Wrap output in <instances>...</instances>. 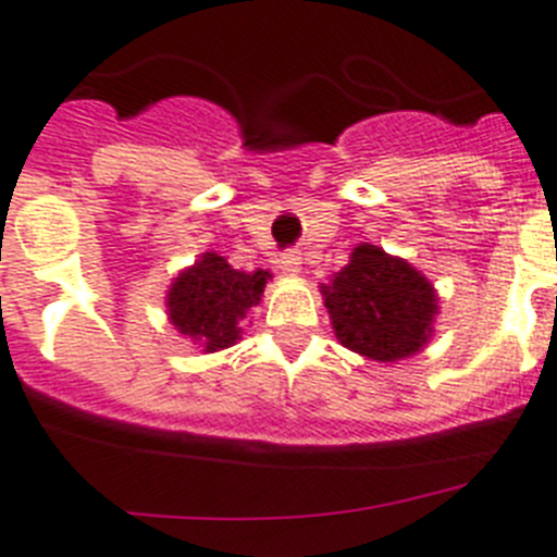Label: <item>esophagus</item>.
I'll return each instance as SVG.
<instances>
[{"instance_id": "34e87169", "label": "esophagus", "mask_w": 557, "mask_h": 557, "mask_svg": "<svg viewBox=\"0 0 557 557\" xmlns=\"http://www.w3.org/2000/svg\"><path fill=\"white\" fill-rule=\"evenodd\" d=\"M278 268H282L284 273L295 275L300 270V253L298 251H284L282 257H278Z\"/></svg>"}]
</instances>
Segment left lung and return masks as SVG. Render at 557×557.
<instances>
[{
	"instance_id": "8db88e82",
	"label": "left lung",
	"mask_w": 557,
	"mask_h": 557,
	"mask_svg": "<svg viewBox=\"0 0 557 557\" xmlns=\"http://www.w3.org/2000/svg\"><path fill=\"white\" fill-rule=\"evenodd\" d=\"M336 339L375 361L417 354L431 336L436 293L425 275L375 245H359L350 264L323 287Z\"/></svg>"
}]
</instances>
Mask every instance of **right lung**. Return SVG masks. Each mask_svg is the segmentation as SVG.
<instances>
[{"mask_svg": "<svg viewBox=\"0 0 557 557\" xmlns=\"http://www.w3.org/2000/svg\"><path fill=\"white\" fill-rule=\"evenodd\" d=\"M268 278V270L243 273L218 253H203L173 282L168 312L173 325L201 342L207 354L228 348L239 339V320L259 304Z\"/></svg>", "mask_w": 557, "mask_h": 557, "instance_id": "right-lung-1", "label": "right lung"}]
</instances>
